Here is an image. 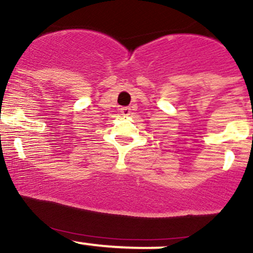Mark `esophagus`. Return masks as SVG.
<instances>
[{
    "label": "esophagus",
    "instance_id": "obj_1",
    "mask_svg": "<svg viewBox=\"0 0 253 253\" xmlns=\"http://www.w3.org/2000/svg\"><path fill=\"white\" fill-rule=\"evenodd\" d=\"M121 113L124 116V117H126V116H129L130 113H131V109H130L129 106L122 107V109H121Z\"/></svg>",
    "mask_w": 253,
    "mask_h": 253
}]
</instances>
